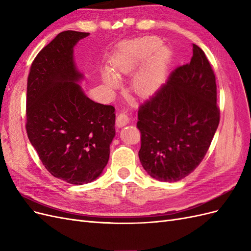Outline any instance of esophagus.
<instances>
[{
	"instance_id": "obj_1",
	"label": "esophagus",
	"mask_w": 251,
	"mask_h": 251,
	"mask_svg": "<svg viewBox=\"0 0 251 251\" xmlns=\"http://www.w3.org/2000/svg\"><path fill=\"white\" fill-rule=\"evenodd\" d=\"M128 123H130V117H128V115L126 112L118 114L116 117V126L118 127H123L124 126L127 125Z\"/></svg>"
}]
</instances>
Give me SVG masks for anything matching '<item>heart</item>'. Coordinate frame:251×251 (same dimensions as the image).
Wrapping results in <instances>:
<instances>
[{
  "mask_svg": "<svg viewBox=\"0 0 251 251\" xmlns=\"http://www.w3.org/2000/svg\"><path fill=\"white\" fill-rule=\"evenodd\" d=\"M142 62L134 75L132 87L140 96L154 94L163 85L171 64L170 50L161 46V41L155 36H144L121 45L112 59L113 70L105 67L102 80L105 86L116 88L120 85L119 74L131 73Z\"/></svg>",
  "mask_w": 251,
  "mask_h": 251,
  "instance_id": "obj_1",
  "label": "heart"
}]
</instances>
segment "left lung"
<instances>
[{
	"label": "left lung",
	"instance_id": "8db88e82",
	"mask_svg": "<svg viewBox=\"0 0 251 251\" xmlns=\"http://www.w3.org/2000/svg\"><path fill=\"white\" fill-rule=\"evenodd\" d=\"M220 121L214 71L193 44L191 63L177 68L138 111L139 159L151 178L176 182L206 155Z\"/></svg>",
	"mask_w": 251,
	"mask_h": 251
}]
</instances>
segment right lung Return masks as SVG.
<instances>
[{"label": "right lung", "instance_id": "add662e5", "mask_svg": "<svg viewBox=\"0 0 251 251\" xmlns=\"http://www.w3.org/2000/svg\"><path fill=\"white\" fill-rule=\"evenodd\" d=\"M90 33L60 32L30 68L27 135L48 172L74 185L100 176L115 137V108L93 101L79 82L74 47Z\"/></svg>", "mask_w": 251, "mask_h": 251}]
</instances>
